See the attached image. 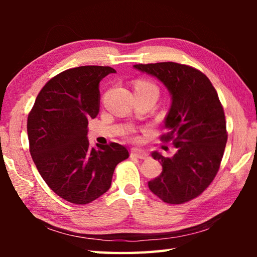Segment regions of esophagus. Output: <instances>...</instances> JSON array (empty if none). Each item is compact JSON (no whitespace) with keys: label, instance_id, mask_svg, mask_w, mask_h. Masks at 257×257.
Segmentation results:
<instances>
[{"label":"esophagus","instance_id":"1","mask_svg":"<svg viewBox=\"0 0 257 257\" xmlns=\"http://www.w3.org/2000/svg\"><path fill=\"white\" fill-rule=\"evenodd\" d=\"M132 156H135V158H138L142 160H145V159H147V156H149V153L145 151H142V150H133Z\"/></svg>","mask_w":257,"mask_h":257}]
</instances>
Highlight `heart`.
Wrapping results in <instances>:
<instances>
[{
    "label": "heart",
    "instance_id": "heart-1",
    "mask_svg": "<svg viewBox=\"0 0 257 257\" xmlns=\"http://www.w3.org/2000/svg\"><path fill=\"white\" fill-rule=\"evenodd\" d=\"M135 90H153L159 94V89L155 85L152 84V82L145 81V80H138L135 85Z\"/></svg>",
    "mask_w": 257,
    "mask_h": 257
}]
</instances>
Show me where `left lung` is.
<instances>
[{"label":"left lung","mask_w":257,"mask_h":257,"mask_svg":"<svg viewBox=\"0 0 257 257\" xmlns=\"http://www.w3.org/2000/svg\"><path fill=\"white\" fill-rule=\"evenodd\" d=\"M134 69L160 80L171 96L162 139L172 141L177 152L172 158L152 153L162 172L149 181V188L165 203L188 202L207 188L222 160L228 135L219 96L204 73L185 64H135Z\"/></svg>","instance_id":"8db88e82"}]
</instances>
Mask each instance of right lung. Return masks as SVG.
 I'll list each match as a JSON object with an SVG mask.
<instances>
[{
    "label": "right lung",
    "mask_w": 257,
    "mask_h": 257,
    "mask_svg": "<svg viewBox=\"0 0 257 257\" xmlns=\"http://www.w3.org/2000/svg\"><path fill=\"white\" fill-rule=\"evenodd\" d=\"M116 71L84 66L59 73L36 97L27 121L30 155L47 186L73 204H88L111 187L124 146H89L87 124L99 112V81Z\"/></svg>",
    "instance_id": "obj_1"
}]
</instances>
